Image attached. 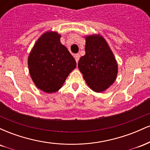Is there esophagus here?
<instances>
[{
  "instance_id": "34e87169",
  "label": "esophagus",
  "mask_w": 150,
  "mask_h": 150,
  "mask_svg": "<svg viewBox=\"0 0 150 150\" xmlns=\"http://www.w3.org/2000/svg\"><path fill=\"white\" fill-rule=\"evenodd\" d=\"M80 54H75V61H76V63H78L79 59H80Z\"/></svg>"
}]
</instances>
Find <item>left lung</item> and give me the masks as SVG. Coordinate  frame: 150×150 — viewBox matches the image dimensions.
<instances>
[{
  "label": "left lung",
  "mask_w": 150,
  "mask_h": 150,
  "mask_svg": "<svg viewBox=\"0 0 150 150\" xmlns=\"http://www.w3.org/2000/svg\"><path fill=\"white\" fill-rule=\"evenodd\" d=\"M85 55L78 68L86 83L94 92L107 89L116 80L118 64L106 41L99 34L86 36Z\"/></svg>",
  "instance_id": "left-lung-1"
}]
</instances>
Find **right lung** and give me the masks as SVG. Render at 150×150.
<instances>
[{
    "label": "right lung",
    "instance_id": "obj_1",
    "mask_svg": "<svg viewBox=\"0 0 150 150\" xmlns=\"http://www.w3.org/2000/svg\"><path fill=\"white\" fill-rule=\"evenodd\" d=\"M60 39L57 32H45L38 39L28 57L29 71L34 83L46 93L61 89L77 65Z\"/></svg>",
    "mask_w": 150,
    "mask_h": 150
}]
</instances>
